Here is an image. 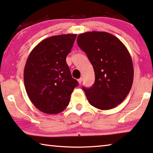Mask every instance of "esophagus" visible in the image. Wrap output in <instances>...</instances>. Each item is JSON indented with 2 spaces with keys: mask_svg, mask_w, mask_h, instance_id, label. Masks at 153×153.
I'll return each instance as SVG.
<instances>
[{
  "mask_svg": "<svg viewBox=\"0 0 153 153\" xmlns=\"http://www.w3.org/2000/svg\"><path fill=\"white\" fill-rule=\"evenodd\" d=\"M77 82H78V83L80 84L82 83V77H80V78H79L78 79H77Z\"/></svg>",
  "mask_w": 153,
  "mask_h": 153,
  "instance_id": "esophagus-1",
  "label": "esophagus"
}]
</instances>
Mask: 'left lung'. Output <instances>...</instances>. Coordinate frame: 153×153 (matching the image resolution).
Instances as JSON below:
<instances>
[{
	"label": "left lung",
	"mask_w": 153,
	"mask_h": 153,
	"mask_svg": "<svg viewBox=\"0 0 153 153\" xmlns=\"http://www.w3.org/2000/svg\"><path fill=\"white\" fill-rule=\"evenodd\" d=\"M77 43L93 65L95 80L83 87L91 105L109 110L124 101L131 89L134 71L127 48L117 37L104 31H88L77 36Z\"/></svg>",
	"instance_id": "obj_1"
}]
</instances>
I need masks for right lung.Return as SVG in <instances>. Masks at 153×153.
<instances>
[{
    "label": "right lung",
    "instance_id": "right-lung-1",
    "mask_svg": "<svg viewBox=\"0 0 153 153\" xmlns=\"http://www.w3.org/2000/svg\"><path fill=\"white\" fill-rule=\"evenodd\" d=\"M76 36L69 33L46 38L33 48L27 58L25 86L29 100L43 113L58 114L65 110L78 85L66 62Z\"/></svg>",
    "mask_w": 153,
    "mask_h": 153
}]
</instances>
